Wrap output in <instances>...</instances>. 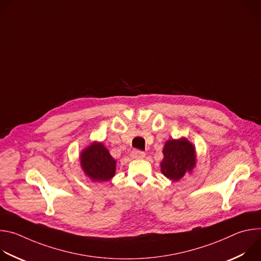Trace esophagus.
<instances>
[{"instance_id": "obj_1", "label": "esophagus", "mask_w": 261, "mask_h": 261, "mask_svg": "<svg viewBox=\"0 0 261 261\" xmlns=\"http://www.w3.org/2000/svg\"><path fill=\"white\" fill-rule=\"evenodd\" d=\"M144 156H145V154L142 151H133L131 153V157L133 159H142V158H144Z\"/></svg>"}]
</instances>
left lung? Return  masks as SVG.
Instances as JSON below:
<instances>
[{
  "label": "left lung",
  "mask_w": 261,
  "mask_h": 261,
  "mask_svg": "<svg viewBox=\"0 0 261 261\" xmlns=\"http://www.w3.org/2000/svg\"><path fill=\"white\" fill-rule=\"evenodd\" d=\"M163 155L161 172L173 181L179 180L186 172H191L196 164L195 146L185 137L167 140Z\"/></svg>",
  "instance_id": "1"
}]
</instances>
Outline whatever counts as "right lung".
<instances>
[{
    "label": "right lung",
    "instance_id": "1",
    "mask_svg": "<svg viewBox=\"0 0 261 261\" xmlns=\"http://www.w3.org/2000/svg\"><path fill=\"white\" fill-rule=\"evenodd\" d=\"M81 165L93 181H107L116 173L117 161L101 142L94 141L81 153Z\"/></svg>",
    "mask_w": 261,
    "mask_h": 261
}]
</instances>
